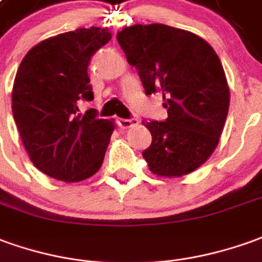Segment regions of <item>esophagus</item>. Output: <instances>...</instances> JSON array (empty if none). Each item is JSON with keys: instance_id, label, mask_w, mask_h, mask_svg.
Listing matches in <instances>:
<instances>
[{"instance_id": "obj_1", "label": "esophagus", "mask_w": 262, "mask_h": 262, "mask_svg": "<svg viewBox=\"0 0 262 262\" xmlns=\"http://www.w3.org/2000/svg\"><path fill=\"white\" fill-rule=\"evenodd\" d=\"M138 124H140V121L137 120V118H129V120L120 118V120H118V125H120L121 128H124V129H127V128L137 127Z\"/></svg>"}]
</instances>
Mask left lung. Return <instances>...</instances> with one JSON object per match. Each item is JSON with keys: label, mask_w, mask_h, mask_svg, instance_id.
I'll return each mask as SVG.
<instances>
[{"label": "left lung", "mask_w": 262, "mask_h": 262, "mask_svg": "<svg viewBox=\"0 0 262 262\" xmlns=\"http://www.w3.org/2000/svg\"><path fill=\"white\" fill-rule=\"evenodd\" d=\"M145 94L162 93L165 121H142L152 142L142 151L149 171L177 178L215 151L230 108V86L217 52L196 34L164 24H135L117 34Z\"/></svg>", "instance_id": "obj_1"}]
</instances>
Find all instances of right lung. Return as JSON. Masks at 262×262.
Returning a JSON list of instances; mask_svg holds the SVG:
<instances>
[{
    "mask_svg": "<svg viewBox=\"0 0 262 262\" xmlns=\"http://www.w3.org/2000/svg\"><path fill=\"white\" fill-rule=\"evenodd\" d=\"M111 39L108 28H78L38 42L18 67L12 114L30 160L41 172L66 183L94 176L104 161L114 121L79 114L91 101L88 64Z\"/></svg>",
    "mask_w": 262,
    "mask_h": 262,
    "instance_id": "1",
    "label": "right lung"
}]
</instances>
